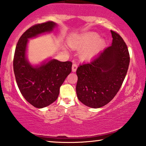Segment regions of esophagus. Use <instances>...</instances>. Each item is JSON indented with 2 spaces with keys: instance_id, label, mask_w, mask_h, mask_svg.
<instances>
[{
  "instance_id": "obj_1",
  "label": "esophagus",
  "mask_w": 146,
  "mask_h": 146,
  "mask_svg": "<svg viewBox=\"0 0 146 146\" xmlns=\"http://www.w3.org/2000/svg\"><path fill=\"white\" fill-rule=\"evenodd\" d=\"M77 67H78V65L76 64V63H74V64H73V66H72V71H73V72H75V71H77Z\"/></svg>"
}]
</instances>
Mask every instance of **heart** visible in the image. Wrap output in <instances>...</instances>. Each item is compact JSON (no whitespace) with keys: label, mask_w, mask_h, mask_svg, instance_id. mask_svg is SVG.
I'll use <instances>...</instances> for the list:
<instances>
[{"label":"heart","mask_w":146,"mask_h":146,"mask_svg":"<svg viewBox=\"0 0 146 146\" xmlns=\"http://www.w3.org/2000/svg\"><path fill=\"white\" fill-rule=\"evenodd\" d=\"M98 36L96 34H90L87 35L85 37L79 39V40H75L71 43V46L75 48H79L81 47H85L86 46L92 44L93 42L96 40ZM104 44V42L103 40H100L98 42L93 46L92 47L86 50L83 53H82V57L84 58H91L94 54L96 53V52L102 47Z\"/></svg>","instance_id":"b5f03b06"}]
</instances>
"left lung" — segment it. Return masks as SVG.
Returning a JSON list of instances; mask_svg holds the SVG:
<instances>
[{
  "label": "left lung",
  "mask_w": 146,
  "mask_h": 146,
  "mask_svg": "<svg viewBox=\"0 0 146 146\" xmlns=\"http://www.w3.org/2000/svg\"><path fill=\"white\" fill-rule=\"evenodd\" d=\"M112 44L92 62L80 65L76 92L78 99L92 108L108 104L120 89L130 63L127 46L123 38L111 31Z\"/></svg>",
  "instance_id": "8db88e82"
}]
</instances>
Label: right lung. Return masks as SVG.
Wrapping results in <instances>:
<instances>
[{
    "mask_svg": "<svg viewBox=\"0 0 146 146\" xmlns=\"http://www.w3.org/2000/svg\"><path fill=\"white\" fill-rule=\"evenodd\" d=\"M56 25L47 21L32 26L21 36L15 50L13 67L17 84L24 98L36 108L46 107L57 100L60 86L71 72L72 62L69 61L52 59L33 66L26 58L28 39L51 32Z\"/></svg>",
    "mask_w": 146,
    "mask_h": 146,
    "instance_id": "obj_1",
    "label": "right lung"
}]
</instances>
